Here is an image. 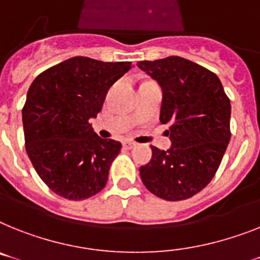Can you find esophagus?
<instances>
[{
	"label": "esophagus",
	"instance_id": "34e87169",
	"mask_svg": "<svg viewBox=\"0 0 260 260\" xmlns=\"http://www.w3.org/2000/svg\"><path fill=\"white\" fill-rule=\"evenodd\" d=\"M135 146H137V143L132 142V141H125V142H123V147H125V149H134Z\"/></svg>",
	"mask_w": 260,
	"mask_h": 260
}]
</instances>
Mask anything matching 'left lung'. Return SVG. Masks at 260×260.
Masks as SVG:
<instances>
[{"mask_svg": "<svg viewBox=\"0 0 260 260\" xmlns=\"http://www.w3.org/2000/svg\"><path fill=\"white\" fill-rule=\"evenodd\" d=\"M137 66L162 87L159 121L171 139L166 151L151 146V159L139 169L143 184L166 201L191 198L214 178L230 142V100L216 74L182 57Z\"/></svg>", "mask_w": 260, "mask_h": 260, "instance_id": "1", "label": "left lung"}]
</instances>
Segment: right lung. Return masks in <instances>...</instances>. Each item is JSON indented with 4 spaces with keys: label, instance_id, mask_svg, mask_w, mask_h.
<instances>
[{
    "label": "right lung",
    "instance_id": "right-lung-1",
    "mask_svg": "<svg viewBox=\"0 0 260 260\" xmlns=\"http://www.w3.org/2000/svg\"><path fill=\"white\" fill-rule=\"evenodd\" d=\"M130 69L132 62L73 57L30 85L22 109L26 153L41 179L62 198L83 201L105 187L122 145L98 137L89 121Z\"/></svg>",
    "mask_w": 260,
    "mask_h": 260
}]
</instances>
